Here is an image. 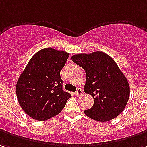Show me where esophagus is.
Masks as SVG:
<instances>
[{"mask_svg": "<svg viewBox=\"0 0 147 147\" xmlns=\"http://www.w3.org/2000/svg\"><path fill=\"white\" fill-rule=\"evenodd\" d=\"M82 93H83V90L81 88H78L76 91V96H80V95H82Z\"/></svg>", "mask_w": 147, "mask_h": 147, "instance_id": "obj_1", "label": "esophagus"}]
</instances>
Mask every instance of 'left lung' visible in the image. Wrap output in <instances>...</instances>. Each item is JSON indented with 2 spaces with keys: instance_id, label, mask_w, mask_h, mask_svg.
I'll return each mask as SVG.
<instances>
[{
  "instance_id": "8db88e82",
  "label": "left lung",
  "mask_w": 147,
  "mask_h": 147,
  "mask_svg": "<svg viewBox=\"0 0 147 147\" xmlns=\"http://www.w3.org/2000/svg\"><path fill=\"white\" fill-rule=\"evenodd\" d=\"M71 59L86 72L85 93L94 104L84 111L92 119L107 122L123 112L130 97V85L115 60L102 52L76 54Z\"/></svg>"
}]
</instances>
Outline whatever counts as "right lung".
Segmentation results:
<instances>
[{"mask_svg":"<svg viewBox=\"0 0 147 147\" xmlns=\"http://www.w3.org/2000/svg\"><path fill=\"white\" fill-rule=\"evenodd\" d=\"M69 53L46 48L28 61L16 83V96L24 112L38 121L56 116L66 105L70 93L63 91L60 71Z\"/></svg>","mask_w":147,"mask_h":147,"instance_id":"right-lung-1","label":"right lung"}]
</instances>
